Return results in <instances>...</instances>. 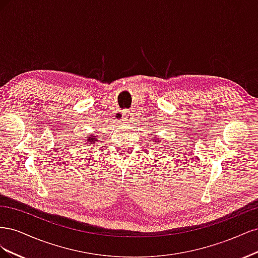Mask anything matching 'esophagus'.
Instances as JSON below:
<instances>
[{"label":"esophagus","mask_w":258,"mask_h":258,"mask_svg":"<svg viewBox=\"0 0 258 258\" xmlns=\"http://www.w3.org/2000/svg\"><path fill=\"white\" fill-rule=\"evenodd\" d=\"M131 120V113L128 111H123L122 113V121L123 122H129Z\"/></svg>","instance_id":"1"}]
</instances>
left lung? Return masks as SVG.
<instances>
[{
  "mask_svg": "<svg viewBox=\"0 0 258 258\" xmlns=\"http://www.w3.org/2000/svg\"><path fill=\"white\" fill-rule=\"evenodd\" d=\"M160 141H161V140H160V139H158V138H154V142H155V143H157V144H159V143H160Z\"/></svg>",
  "mask_w": 258,
  "mask_h": 258,
  "instance_id": "obj_1",
  "label": "left lung"
}]
</instances>
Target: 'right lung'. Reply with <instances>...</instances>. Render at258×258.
Returning a JSON list of instances; mask_svg holds the SVG:
<instances>
[{
	"label": "right lung",
	"mask_w": 258,
	"mask_h": 258,
	"mask_svg": "<svg viewBox=\"0 0 258 258\" xmlns=\"http://www.w3.org/2000/svg\"><path fill=\"white\" fill-rule=\"evenodd\" d=\"M86 141V143L85 144H93V143H96V142H99L100 140L98 139V137L96 136V135H88V138L85 140Z\"/></svg>",
	"instance_id": "add662e5"
}]
</instances>
